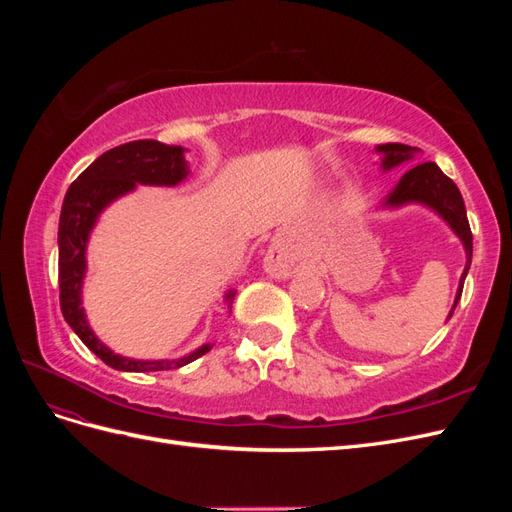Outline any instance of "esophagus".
Returning a JSON list of instances; mask_svg holds the SVG:
<instances>
[{
	"instance_id": "34e87169",
	"label": "esophagus",
	"mask_w": 512,
	"mask_h": 512,
	"mask_svg": "<svg viewBox=\"0 0 512 512\" xmlns=\"http://www.w3.org/2000/svg\"><path fill=\"white\" fill-rule=\"evenodd\" d=\"M265 267L273 277H288L292 273V260L282 247L275 245L265 258Z\"/></svg>"
}]
</instances>
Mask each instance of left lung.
<instances>
[{
    "instance_id": "obj_1",
    "label": "left lung",
    "mask_w": 512,
    "mask_h": 512,
    "mask_svg": "<svg viewBox=\"0 0 512 512\" xmlns=\"http://www.w3.org/2000/svg\"><path fill=\"white\" fill-rule=\"evenodd\" d=\"M376 151L382 153V168L391 170L401 162L412 160L418 149L410 145H401V143H386V145H378ZM410 203H421L436 211L440 218L453 228L455 235L461 239L463 247H466L468 260H466V269L461 273L453 309L451 314H448V318H451L457 307V301L461 299L463 280H466L468 269L472 265V230L466 215V205H463L461 192L453 183V179H448L436 162H423V164L412 166L408 173L399 179L395 190L384 198L382 207H401Z\"/></svg>"
}]
</instances>
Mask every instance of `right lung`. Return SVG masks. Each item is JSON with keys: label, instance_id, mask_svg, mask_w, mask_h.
<instances>
[{"label": "right lung", "instance_id": "right-lung-1", "mask_svg": "<svg viewBox=\"0 0 512 512\" xmlns=\"http://www.w3.org/2000/svg\"><path fill=\"white\" fill-rule=\"evenodd\" d=\"M190 168L183 158V147L164 145L160 141H132L108 149L89 164L70 185L59 215V305L61 314L81 337V342L113 369L121 371H164L177 369L196 361L211 350V344L200 346L192 354L177 361H134L108 350L89 329L85 309L81 307V288L87 271L85 250L89 232L96 226L98 215L115 198L143 185H177L188 177ZM235 292H226V303L232 305Z\"/></svg>", "mask_w": 512, "mask_h": 512}]
</instances>
